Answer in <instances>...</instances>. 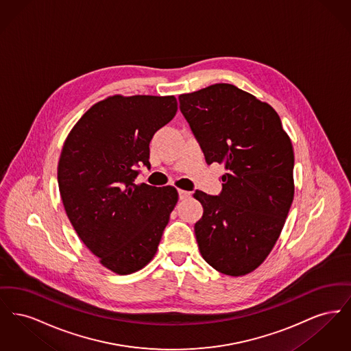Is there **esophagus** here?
<instances>
[{
    "label": "esophagus",
    "instance_id": "1",
    "mask_svg": "<svg viewBox=\"0 0 351 351\" xmlns=\"http://www.w3.org/2000/svg\"><path fill=\"white\" fill-rule=\"evenodd\" d=\"M191 195H192V192L183 191V189H180V191H179V199H180V200H186V199H189V197H191Z\"/></svg>",
    "mask_w": 351,
    "mask_h": 351
}]
</instances>
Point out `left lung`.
I'll use <instances>...</instances> for the list:
<instances>
[{"instance_id": "8db88e82", "label": "left lung", "mask_w": 351, "mask_h": 351, "mask_svg": "<svg viewBox=\"0 0 351 351\" xmlns=\"http://www.w3.org/2000/svg\"><path fill=\"white\" fill-rule=\"evenodd\" d=\"M179 102L206 163L226 169L218 196L193 195L204 208L195 225L201 255L221 274H250L275 246L293 201L291 139L271 105L232 84L180 95Z\"/></svg>"}]
</instances>
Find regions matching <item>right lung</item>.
Segmentation results:
<instances>
[{
    "instance_id": "right-lung-1",
    "label": "right lung",
    "mask_w": 351,
    "mask_h": 351,
    "mask_svg": "<svg viewBox=\"0 0 351 351\" xmlns=\"http://www.w3.org/2000/svg\"><path fill=\"white\" fill-rule=\"evenodd\" d=\"M178 112L175 96H110L68 134L58 183L68 218L104 267L129 275L158 250L179 195L176 188L134 184L150 167V142Z\"/></svg>"
}]
</instances>
